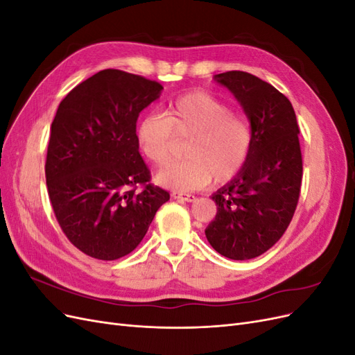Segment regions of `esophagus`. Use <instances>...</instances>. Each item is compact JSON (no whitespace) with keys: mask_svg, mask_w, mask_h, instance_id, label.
I'll use <instances>...</instances> for the list:
<instances>
[{"mask_svg":"<svg viewBox=\"0 0 355 355\" xmlns=\"http://www.w3.org/2000/svg\"><path fill=\"white\" fill-rule=\"evenodd\" d=\"M171 197H173L175 200H179V201H188V202L196 201V197H194V196H191V194H184V192H178V191H173V192H171Z\"/></svg>","mask_w":355,"mask_h":355,"instance_id":"1","label":"esophagus"}]
</instances>
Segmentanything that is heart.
Wrapping results in <instances>:
<instances>
[{
	"mask_svg": "<svg viewBox=\"0 0 355 355\" xmlns=\"http://www.w3.org/2000/svg\"><path fill=\"white\" fill-rule=\"evenodd\" d=\"M178 141L185 146V161L155 175L161 187L188 192L227 184L244 168L253 146V132L244 116L232 112L222 99L207 92H191L166 103L163 116L148 114L136 125V142L154 166L173 158Z\"/></svg>",
	"mask_w": 355,
	"mask_h": 355,
	"instance_id": "b5f03b06",
	"label": "heart"
}]
</instances>
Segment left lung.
<instances>
[{
	"instance_id": "obj_1",
	"label": "left lung",
	"mask_w": 355,
	"mask_h": 355,
	"mask_svg": "<svg viewBox=\"0 0 355 355\" xmlns=\"http://www.w3.org/2000/svg\"><path fill=\"white\" fill-rule=\"evenodd\" d=\"M213 80L241 105L253 146L244 168L211 196L218 213L204 232L222 256L247 261L271 249L293 218L302 182L299 127L292 103L266 81L243 71Z\"/></svg>"
}]
</instances>
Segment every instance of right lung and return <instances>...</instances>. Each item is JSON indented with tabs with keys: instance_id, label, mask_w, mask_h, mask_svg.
Instances as JSON below:
<instances>
[{
	"instance_id": "obj_1",
	"label": "right lung",
	"mask_w": 355,
	"mask_h": 355,
	"mask_svg": "<svg viewBox=\"0 0 355 355\" xmlns=\"http://www.w3.org/2000/svg\"><path fill=\"white\" fill-rule=\"evenodd\" d=\"M163 85L103 69L72 89L50 127L46 182L68 240L94 259L115 261L145 237L168 192L149 184L136 142L137 116ZM137 183L145 184L141 192Z\"/></svg>"
}]
</instances>
